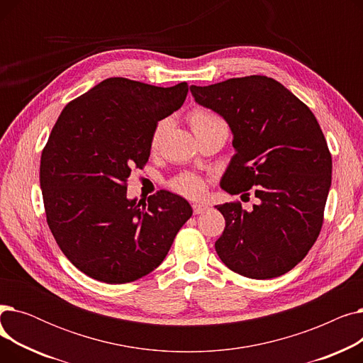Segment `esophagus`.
<instances>
[{"label": "esophagus", "mask_w": 363, "mask_h": 363, "mask_svg": "<svg viewBox=\"0 0 363 363\" xmlns=\"http://www.w3.org/2000/svg\"><path fill=\"white\" fill-rule=\"evenodd\" d=\"M208 208V206H206V204H193V212H194V215H200V213H203V212H206Z\"/></svg>", "instance_id": "1"}]
</instances>
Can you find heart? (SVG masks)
Listing matches in <instances>:
<instances>
[{"label": "heart", "mask_w": 363, "mask_h": 363, "mask_svg": "<svg viewBox=\"0 0 363 363\" xmlns=\"http://www.w3.org/2000/svg\"><path fill=\"white\" fill-rule=\"evenodd\" d=\"M189 125H191V129H193L196 137H200L201 133H204L207 130H212V129H225L228 132L225 122L219 116H216L215 113L207 111L204 108H196L191 111V114H189ZM166 129H167V121H162L155 128V130H152L151 140H150V148L152 151L159 148L162 137H163ZM170 188L181 196H185L189 199H197V197L203 196L204 189H206V184L197 175L184 174V175H179L175 179L170 181Z\"/></svg>", "instance_id": "heart-1"}]
</instances>
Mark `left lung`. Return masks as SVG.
Returning <instances> with one entry per match:
<instances>
[{
    "label": "left lung",
    "instance_id": "left-lung-1",
    "mask_svg": "<svg viewBox=\"0 0 363 363\" xmlns=\"http://www.w3.org/2000/svg\"><path fill=\"white\" fill-rule=\"evenodd\" d=\"M194 100L230 125L235 155L220 186L259 199L216 206L225 230L215 242L231 271L253 279L291 271L315 244L331 186L333 160L311 108L268 76L191 85Z\"/></svg>",
    "mask_w": 363,
    "mask_h": 363
}]
</instances>
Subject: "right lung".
<instances>
[{"label":"right lung","mask_w":363,"mask_h":363,"mask_svg":"<svg viewBox=\"0 0 363 363\" xmlns=\"http://www.w3.org/2000/svg\"><path fill=\"white\" fill-rule=\"evenodd\" d=\"M186 94V82L162 88L108 78L57 119L40 167L45 215L62 252L85 275L107 284L145 277L191 218L189 203L164 189L147 201L126 197L130 169L148 162L152 130Z\"/></svg>","instance_id":"add662e5"}]
</instances>
